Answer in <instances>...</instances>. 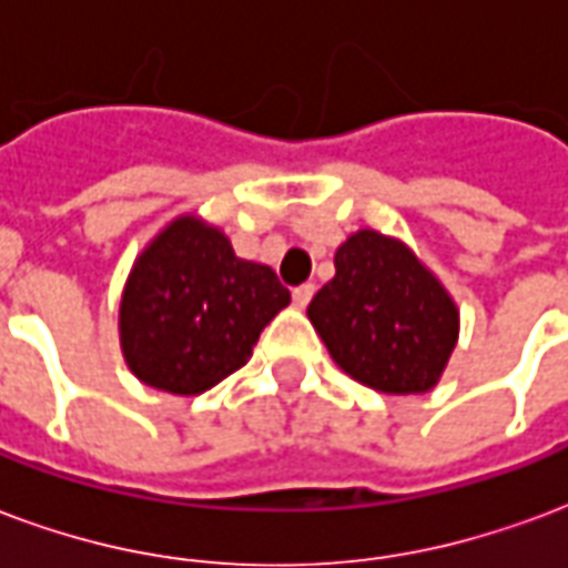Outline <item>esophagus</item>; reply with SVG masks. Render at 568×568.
<instances>
[{
    "label": "esophagus",
    "instance_id": "34e87169",
    "mask_svg": "<svg viewBox=\"0 0 568 568\" xmlns=\"http://www.w3.org/2000/svg\"><path fill=\"white\" fill-rule=\"evenodd\" d=\"M314 296V284H300V287L293 290V302H296V308H305Z\"/></svg>",
    "mask_w": 568,
    "mask_h": 568
}]
</instances>
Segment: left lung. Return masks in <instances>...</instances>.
I'll list each match as a JSON object with an SVG mask.
<instances>
[{
	"label": "left lung",
	"instance_id": "left-lung-1",
	"mask_svg": "<svg viewBox=\"0 0 568 568\" xmlns=\"http://www.w3.org/2000/svg\"><path fill=\"white\" fill-rule=\"evenodd\" d=\"M308 321L329 357L372 390H433L457 347L459 312L412 247L359 230L335 251V278L314 293Z\"/></svg>",
	"mask_w": 568,
	"mask_h": 568
}]
</instances>
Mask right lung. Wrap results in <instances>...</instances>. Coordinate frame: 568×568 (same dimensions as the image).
Here are the masks:
<instances>
[{
  "label": "right lung",
  "instance_id": "1",
  "mask_svg": "<svg viewBox=\"0 0 568 568\" xmlns=\"http://www.w3.org/2000/svg\"><path fill=\"white\" fill-rule=\"evenodd\" d=\"M290 290L263 263L235 256L230 239L184 214L132 266L120 296V347L139 381L196 396L242 369Z\"/></svg>",
  "mask_w": 568,
  "mask_h": 568
}]
</instances>
